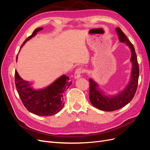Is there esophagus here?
Segmentation results:
<instances>
[{
	"label": "esophagus",
	"instance_id": "obj_1",
	"mask_svg": "<svg viewBox=\"0 0 150 150\" xmlns=\"http://www.w3.org/2000/svg\"><path fill=\"white\" fill-rule=\"evenodd\" d=\"M83 72V70L81 69V68H78V69H77L75 71V73H74V78L76 79L80 78L81 74Z\"/></svg>",
	"mask_w": 150,
	"mask_h": 150
}]
</instances>
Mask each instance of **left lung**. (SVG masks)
I'll list each match as a JSON object with an SVG mask.
<instances>
[{
	"mask_svg": "<svg viewBox=\"0 0 150 150\" xmlns=\"http://www.w3.org/2000/svg\"><path fill=\"white\" fill-rule=\"evenodd\" d=\"M120 42L125 44L131 50V73L128 83L126 87L117 94L110 95L103 91L99 84L90 78L89 81V99L93 106L99 110L105 111L117 110L128 104L133 98L137 89L139 78V66L137 54L133 45L127 38L125 34L119 28H116Z\"/></svg>",
	"mask_w": 150,
	"mask_h": 150,
	"instance_id": "obj_1",
	"label": "left lung"
}]
</instances>
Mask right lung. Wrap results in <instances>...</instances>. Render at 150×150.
<instances>
[{"label": "right lung", "instance_id": "add662e5", "mask_svg": "<svg viewBox=\"0 0 150 150\" xmlns=\"http://www.w3.org/2000/svg\"><path fill=\"white\" fill-rule=\"evenodd\" d=\"M42 29V28L35 29L33 34L22 44L21 49L26 42ZM17 57V56L16 61ZM15 84L17 93L27 110L38 116H47L56 115L62 110L64 104L62 95L69 87L71 82L69 77L63 74L47 87L35 89L32 86L33 84L21 78L16 71Z\"/></svg>", "mask_w": 150, "mask_h": 150}]
</instances>
